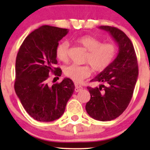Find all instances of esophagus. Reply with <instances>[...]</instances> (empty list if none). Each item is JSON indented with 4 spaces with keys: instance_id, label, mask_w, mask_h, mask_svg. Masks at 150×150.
Here are the masks:
<instances>
[{
    "instance_id": "1",
    "label": "esophagus",
    "mask_w": 150,
    "mask_h": 150,
    "mask_svg": "<svg viewBox=\"0 0 150 150\" xmlns=\"http://www.w3.org/2000/svg\"><path fill=\"white\" fill-rule=\"evenodd\" d=\"M82 89H83V87L81 86H79V85H75V92L81 91Z\"/></svg>"
}]
</instances>
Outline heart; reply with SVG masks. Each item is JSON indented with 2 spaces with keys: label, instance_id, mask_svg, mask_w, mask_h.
<instances>
[{
  "label": "heart",
  "instance_id": "1",
  "mask_svg": "<svg viewBox=\"0 0 150 150\" xmlns=\"http://www.w3.org/2000/svg\"><path fill=\"white\" fill-rule=\"evenodd\" d=\"M76 41L86 50L87 54L84 62L90 64L93 70L102 72L112 63L117 55V47L112 43H103L101 40L91 35H83ZM56 57L65 62L69 59V43L62 41L56 48ZM91 69L89 64L78 65L71 64L64 68V74L75 83H81L90 75Z\"/></svg>",
  "mask_w": 150,
  "mask_h": 150
}]
</instances>
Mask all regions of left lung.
Returning <instances> with one entry per match:
<instances>
[{
    "label": "left lung",
    "mask_w": 150,
    "mask_h": 150,
    "mask_svg": "<svg viewBox=\"0 0 150 150\" xmlns=\"http://www.w3.org/2000/svg\"><path fill=\"white\" fill-rule=\"evenodd\" d=\"M99 28L110 33L118 44L119 53L107 69L91 81L105 85L88 86L91 99L86 110L95 120L110 121L119 117L131 102L139 75L138 62L133 43L122 30L110 26Z\"/></svg>",
    "instance_id": "left-lung-1"
}]
</instances>
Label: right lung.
I'll use <instances>...</instances> for the list:
<instances>
[{
  "label": "right lung",
  "mask_w": 150,
  "mask_h": 150,
  "mask_svg": "<svg viewBox=\"0 0 150 150\" xmlns=\"http://www.w3.org/2000/svg\"><path fill=\"white\" fill-rule=\"evenodd\" d=\"M67 33V29L43 25L27 36L16 56L15 92L27 112L38 121L59 118L74 92L69 78L52 86L47 83L51 73L61 76L55 51Z\"/></svg>",
  "instance_id": "1"
}]
</instances>
